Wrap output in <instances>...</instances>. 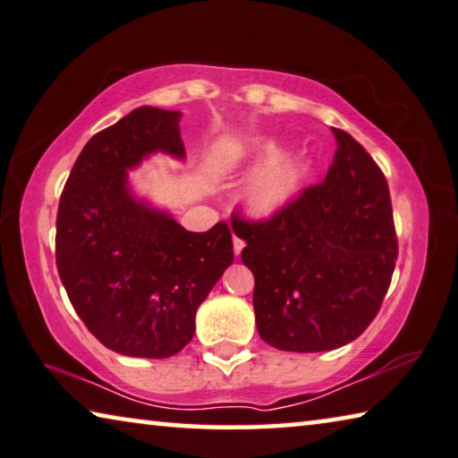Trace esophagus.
Segmentation results:
<instances>
[{"label":"esophagus","mask_w":458,"mask_h":458,"mask_svg":"<svg viewBox=\"0 0 458 458\" xmlns=\"http://www.w3.org/2000/svg\"><path fill=\"white\" fill-rule=\"evenodd\" d=\"M245 248V242L243 239H239V237H233V250H235V256H239V253H242V250Z\"/></svg>","instance_id":"obj_1"}]
</instances>
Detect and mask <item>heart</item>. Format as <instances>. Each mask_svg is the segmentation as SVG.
Returning a JSON list of instances; mask_svg holds the SVG:
<instances>
[{
    "label": "heart",
    "mask_w": 458,
    "mask_h": 458,
    "mask_svg": "<svg viewBox=\"0 0 458 458\" xmlns=\"http://www.w3.org/2000/svg\"><path fill=\"white\" fill-rule=\"evenodd\" d=\"M274 153L276 151L272 147H266L264 157L272 159ZM307 174L309 164L302 156H286L272 161L251 182L245 194V205L258 216L276 215L278 210L291 205Z\"/></svg>",
    "instance_id": "heart-1"
}]
</instances>
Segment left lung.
Returning <instances> with one entry per match:
<instances>
[{"mask_svg":"<svg viewBox=\"0 0 458 458\" xmlns=\"http://www.w3.org/2000/svg\"><path fill=\"white\" fill-rule=\"evenodd\" d=\"M326 180L266 221L235 216L242 262L256 278L253 311L266 344L326 352L356 340L377 318L397 259L389 186L367 149L332 129Z\"/></svg>","mask_w":458,"mask_h":458,"instance_id":"8db88e82","label":"left lung"}]
</instances>
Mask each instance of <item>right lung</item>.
Returning <instances> with one entry per match:
<instances>
[{"label": "right lung", "mask_w": 458, "mask_h": 458, "mask_svg": "<svg viewBox=\"0 0 458 458\" xmlns=\"http://www.w3.org/2000/svg\"><path fill=\"white\" fill-rule=\"evenodd\" d=\"M180 112L140 106L91 137L63 188L55 256L75 313L104 346L167 358L233 262L227 223L186 231L131 194L126 170L151 153L184 157Z\"/></svg>", "instance_id": "1"}]
</instances>
